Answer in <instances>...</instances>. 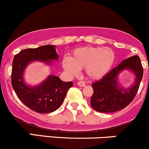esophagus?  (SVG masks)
<instances>
[{
    "instance_id": "1",
    "label": "esophagus",
    "mask_w": 149,
    "mask_h": 149,
    "mask_svg": "<svg viewBox=\"0 0 149 149\" xmlns=\"http://www.w3.org/2000/svg\"><path fill=\"white\" fill-rule=\"evenodd\" d=\"M77 85H78V86H80V87H84L85 85V83L83 81H79V82H78Z\"/></svg>"
}]
</instances>
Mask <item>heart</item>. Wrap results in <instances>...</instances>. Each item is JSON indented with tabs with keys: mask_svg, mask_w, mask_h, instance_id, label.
<instances>
[{
	"mask_svg": "<svg viewBox=\"0 0 149 149\" xmlns=\"http://www.w3.org/2000/svg\"><path fill=\"white\" fill-rule=\"evenodd\" d=\"M115 54L111 49L85 47L73 51L71 57L62 60L64 69L71 76H76L80 69L85 68L90 79L99 80L109 73L115 61Z\"/></svg>",
	"mask_w": 149,
	"mask_h": 149,
	"instance_id": "b5f03b06",
	"label": "heart"
}]
</instances>
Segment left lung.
Returning a JSON list of instances; mask_svg holds the SVG:
<instances>
[{
	"label": "left lung",
	"mask_w": 149,
	"mask_h": 149,
	"mask_svg": "<svg viewBox=\"0 0 149 149\" xmlns=\"http://www.w3.org/2000/svg\"><path fill=\"white\" fill-rule=\"evenodd\" d=\"M125 70H129L135 76L134 83L127 88L120 86L118 82L119 73ZM142 77L143 67L139 56H132L123 61L102 80L92 83V107L102 113L116 112L124 109L134 100Z\"/></svg>",
	"instance_id": "8db88e82"
}]
</instances>
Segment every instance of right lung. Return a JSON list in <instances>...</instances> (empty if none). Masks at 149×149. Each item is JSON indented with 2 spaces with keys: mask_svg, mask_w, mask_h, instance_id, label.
Listing matches in <instances>:
<instances>
[{
  "mask_svg": "<svg viewBox=\"0 0 149 149\" xmlns=\"http://www.w3.org/2000/svg\"><path fill=\"white\" fill-rule=\"evenodd\" d=\"M58 59L55 45H51L23 49L15 56L12 69V85L22 103L34 111L47 113L59 109L73 83L71 81L64 82L58 76L49 75L40 84L31 86L24 80L26 68L35 61L49 65L52 60Z\"/></svg>",
  "mask_w": 149,
  "mask_h": 149,
  "instance_id": "add662e5",
  "label": "right lung"
}]
</instances>
